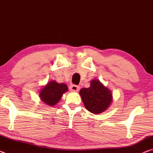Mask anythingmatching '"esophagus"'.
<instances>
[{"label":"esophagus","mask_w":153,"mask_h":153,"mask_svg":"<svg viewBox=\"0 0 153 153\" xmlns=\"http://www.w3.org/2000/svg\"><path fill=\"white\" fill-rule=\"evenodd\" d=\"M69 90L71 92H78L79 90V86H76V85H71V86L69 87Z\"/></svg>","instance_id":"34e87169"}]
</instances>
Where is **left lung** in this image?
Instances as JSON below:
<instances>
[{
	"label": "left lung",
	"instance_id": "left-lung-1",
	"mask_svg": "<svg viewBox=\"0 0 153 153\" xmlns=\"http://www.w3.org/2000/svg\"><path fill=\"white\" fill-rule=\"evenodd\" d=\"M79 94L86 109L96 115L105 111L113 101V94L111 90L105 86L98 79L91 80L90 87L83 88L80 90Z\"/></svg>",
	"mask_w": 153,
	"mask_h": 153
}]
</instances>
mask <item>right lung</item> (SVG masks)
Returning a JSON list of instances; mask_svg holds the SVG:
<instances>
[{"label":"right lung","instance_id":"obj_1","mask_svg":"<svg viewBox=\"0 0 153 153\" xmlns=\"http://www.w3.org/2000/svg\"><path fill=\"white\" fill-rule=\"evenodd\" d=\"M67 91L68 88L65 84L51 80L40 89L39 97L45 105L54 107L60 101L64 93Z\"/></svg>","mask_w":153,"mask_h":153}]
</instances>
